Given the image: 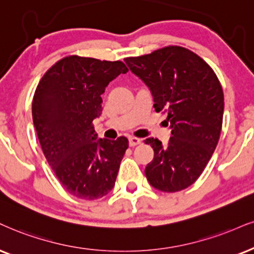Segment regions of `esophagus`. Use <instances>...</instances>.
Instances as JSON below:
<instances>
[{
	"label": "esophagus",
	"mask_w": 254,
	"mask_h": 254,
	"mask_svg": "<svg viewBox=\"0 0 254 254\" xmlns=\"http://www.w3.org/2000/svg\"><path fill=\"white\" fill-rule=\"evenodd\" d=\"M128 141H129L130 147H135L141 143V139H137V137H135V136H130L129 139H128Z\"/></svg>",
	"instance_id": "esophagus-1"
}]
</instances>
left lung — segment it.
Returning a JSON list of instances; mask_svg holds the SVG:
<instances>
[{"label": "left lung", "instance_id": "1", "mask_svg": "<svg viewBox=\"0 0 254 254\" xmlns=\"http://www.w3.org/2000/svg\"><path fill=\"white\" fill-rule=\"evenodd\" d=\"M125 62L151 90L156 113L167 115L172 136L166 146L145 140L154 151L146 166L149 184L161 192H179L205 170L220 137L224 93L217 75L195 53L168 46Z\"/></svg>", "mask_w": 254, "mask_h": 254}]
</instances>
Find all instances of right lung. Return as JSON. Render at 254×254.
I'll return each instance as SVG.
<instances>
[{
  "label": "right lung",
  "mask_w": 254,
  "mask_h": 254,
  "mask_svg": "<svg viewBox=\"0 0 254 254\" xmlns=\"http://www.w3.org/2000/svg\"><path fill=\"white\" fill-rule=\"evenodd\" d=\"M127 71L121 61L70 55L37 84L31 112L40 145L62 186L76 198L100 199L114 187L128 140H98L93 121L102 112L106 87Z\"/></svg>",
  "instance_id": "obj_1"
}]
</instances>
